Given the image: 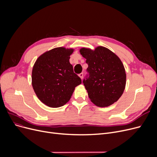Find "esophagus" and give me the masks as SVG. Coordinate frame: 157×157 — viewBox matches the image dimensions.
I'll list each match as a JSON object with an SVG mask.
<instances>
[{"instance_id":"34e87169","label":"esophagus","mask_w":157,"mask_h":157,"mask_svg":"<svg viewBox=\"0 0 157 157\" xmlns=\"http://www.w3.org/2000/svg\"><path fill=\"white\" fill-rule=\"evenodd\" d=\"M79 76L80 77V78H81V79H83V72L80 73V74H79Z\"/></svg>"}]
</instances>
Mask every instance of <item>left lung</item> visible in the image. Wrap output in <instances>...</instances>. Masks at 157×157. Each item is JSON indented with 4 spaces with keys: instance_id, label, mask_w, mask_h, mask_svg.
I'll return each mask as SVG.
<instances>
[{
    "instance_id": "obj_1",
    "label": "left lung",
    "mask_w": 157,
    "mask_h": 157,
    "mask_svg": "<svg viewBox=\"0 0 157 157\" xmlns=\"http://www.w3.org/2000/svg\"><path fill=\"white\" fill-rule=\"evenodd\" d=\"M79 52L88 65L83 83L90 100L102 108L117 102L126 85L125 70L118 56L102 46L95 50L83 48Z\"/></svg>"
}]
</instances>
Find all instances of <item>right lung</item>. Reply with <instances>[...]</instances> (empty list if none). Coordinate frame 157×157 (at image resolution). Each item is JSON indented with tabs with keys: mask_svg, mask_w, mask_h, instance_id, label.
<instances>
[{
	"mask_svg": "<svg viewBox=\"0 0 157 157\" xmlns=\"http://www.w3.org/2000/svg\"><path fill=\"white\" fill-rule=\"evenodd\" d=\"M73 49L60 47L40 55L33 67L32 84L39 99L51 108L67 103L81 78L69 62Z\"/></svg>",
	"mask_w": 157,
	"mask_h": 157,
	"instance_id": "add662e5",
	"label": "right lung"
}]
</instances>
